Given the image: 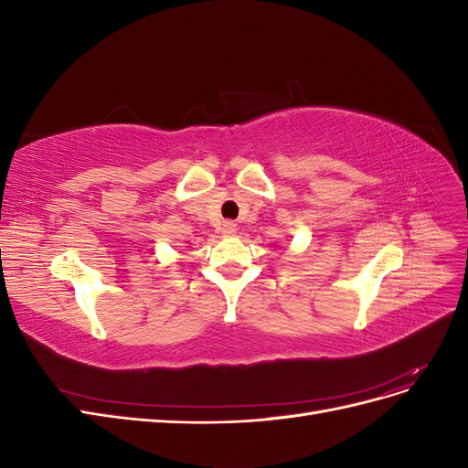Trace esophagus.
Returning <instances> with one entry per match:
<instances>
[{
  "label": "esophagus",
  "mask_w": 468,
  "mask_h": 468,
  "mask_svg": "<svg viewBox=\"0 0 468 468\" xmlns=\"http://www.w3.org/2000/svg\"><path fill=\"white\" fill-rule=\"evenodd\" d=\"M220 230H222V234H226V236H232V234H236V230H238V224L232 222V220H224Z\"/></svg>",
  "instance_id": "obj_1"
}]
</instances>
